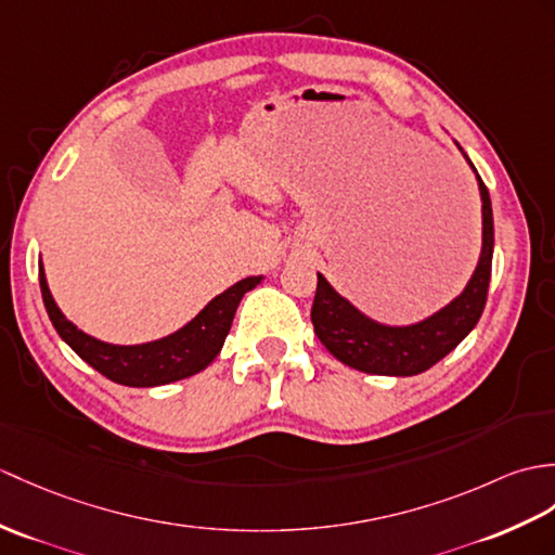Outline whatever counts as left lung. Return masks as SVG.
Returning <instances> with one entry per match:
<instances>
[{"label": "left lung", "instance_id": "obj_1", "mask_svg": "<svg viewBox=\"0 0 555 555\" xmlns=\"http://www.w3.org/2000/svg\"><path fill=\"white\" fill-rule=\"evenodd\" d=\"M468 165L473 167L470 160ZM473 172L478 177L482 198L480 260L468 286L440 312L411 326H385L359 312L350 300H345L340 293L333 291L324 276L317 274L312 324L317 338L324 343L326 350L338 362L357 371L376 373V376H416V373L428 371L452 352L478 324L487 302L489 276H492L494 217L489 191L475 167Z\"/></svg>", "mask_w": 555, "mask_h": 555}]
</instances>
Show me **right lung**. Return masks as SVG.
<instances>
[{
	"mask_svg": "<svg viewBox=\"0 0 555 555\" xmlns=\"http://www.w3.org/2000/svg\"><path fill=\"white\" fill-rule=\"evenodd\" d=\"M260 281L262 276H248L234 283V286L219 293L217 298L205 305L186 326L160 340L141 345H111L87 336L85 331L63 317L59 305L51 298L44 267L40 262L42 300L59 336L101 376H106L113 383L130 385V388H156V385L189 378L212 364V359L222 350L238 302Z\"/></svg>",
	"mask_w": 555,
	"mask_h": 555,
	"instance_id": "1",
	"label": "right lung"
}]
</instances>
